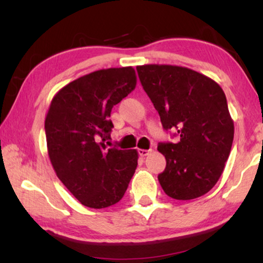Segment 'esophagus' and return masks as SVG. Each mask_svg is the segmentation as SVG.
<instances>
[{
  "mask_svg": "<svg viewBox=\"0 0 263 263\" xmlns=\"http://www.w3.org/2000/svg\"><path fill=\"white\" fill-rule=\"evenodd\" d=\"M152 152V149H139V154L141 157H146L148 156V154Z\"/></svg>",
  "mask_w": 263,
  "mask_h": 263,
  "instance_id": "obj_1",
  "label": "esophagus"
}]
</instances>
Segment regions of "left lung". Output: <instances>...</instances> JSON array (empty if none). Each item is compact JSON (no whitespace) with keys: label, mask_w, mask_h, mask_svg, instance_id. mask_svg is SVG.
I'll return each mask as SVG.
<instances>
[{"label":"left lung","mask_w":263,"mask_h":263,"mask_svg":"<svg viewBox=\"0 0 263 263\" xmlns=\"http://www.w3.org/2000/svg\"><path fill=\"white\" fill-rule=\"evenodd\" d=\"M139 79L165 130L179 141L160 142L166 167L158 179L167 196L192 200L217 184L233 141V121L225 93L214 80L185 67L138 66Z\"/></svg>","instance_id":"1"}]
</instances>
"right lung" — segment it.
<instances>
[{"instance_id":"add662e5","label":"right lung","mask_w":263,"mask_h":263,"mask_svg":"<svg viewBox=\"0 0 263 263\" xmlns=\"http://www.w3.org/2000/svg\"><path fill=\"white\" fill-rule=\"evenodd\" d=\"M135 86L133 67L97 70L61 88L50 104L45 118L50 161L60 181L86 207L117 203L138 166L136 149L105 145L114 128L111 110Z\"/></svg>"}]
</instances>
